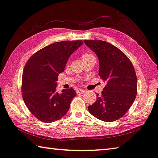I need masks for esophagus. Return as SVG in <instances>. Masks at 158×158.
I'll list each match as a JSON object with an SVG mask.
<instances>
[{
	"instance_id": "obj_1",
	"label": "esophagus",
	"mask_w": 158,
	"mask_h": 158,
	"mask_svg": "<svg viewBox=\"0 0 158 158\" xmlns=\"http://www.w3.org/2000/svg\"><path fill=\"white\" fill-rule=\"evenodd\" d=\"M85 92V90H83L81 89H79L77 90V93H84Z\"/></svg>"
}]
</instances>
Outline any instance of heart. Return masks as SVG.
Returning a JSON list of instances; mask_svg holds the SVG:
<instances>
[{"instance_id":"obj_1","label":"heart","mask_w":158,"mask_h":158,"mask_svg":"<svg viewBox=\"0 0 158 158\" xmlns=\"http://www.w3.org/2000/svg\"><path fill=\"white\" fill-rule=\"evenodd\" d=\"M92 56V55L90 54V53H84V54L82 56V59H84V58H85L89 57V56Z\"/></svg>"}]
</instances>
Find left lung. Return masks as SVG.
<instances>
[{"mask_svg": "<svg viewBox=\"0 0 158 158\" xmlns=\"http://www.w3.org/2000/svg\"><path fill=\"white\" fill-rule=\"evenodd\" d=\"M84 43L99 59V75L106 85L92 105L88 106L93 116L112 122L124 116L135 101L137 79L132 62L122 51L107 42L93 40Z\"/></svg>", "mask_w": 158, "mask_h": 158, "instance_id": "left-lung-1", "label": "left lung"}]
</instances>
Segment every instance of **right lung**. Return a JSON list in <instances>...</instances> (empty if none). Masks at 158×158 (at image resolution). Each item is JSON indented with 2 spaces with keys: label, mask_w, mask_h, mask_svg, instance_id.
Masks as SVG:
<instances>
[{
  "label": "right lung",
  "mask_w": 158,
  "mask_h": 158,
  "mask_svg": "<svg viewBox=\"0 0 158 158\" xmlns=\"http://www.w3.org/2000/svg\"><path fill=\"white\" fill-rule=\"evenodd\" d=\"M82 40L62 41L42 48L29 58L23 71L21 92L25 105L40 121L52 123L68 111L76 95L73 88L56 92L58 74Z\"/></svg>",
  "instance_id": "obj_1"
}]
</instances>
